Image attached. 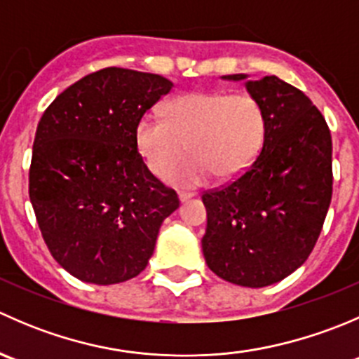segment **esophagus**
I'll list each match as a JSON object with an SVG mask.
<instances>
[{"mask_svg": "<svg viewBox=\"0 0 359 359\" xmlns=\"http://www.w3.org/2000/svg\"><path fill=\"white\" fill-rule=\"evenodd\" d=\"M194 196V194L193 193H184V191H180V193H179V200L180 201H187V200H191V198H193Z\"/></svg>", "mask_w": 359, "mask_h": 359, "instance_id": "1", "label": "esophagus"}]
</instances>
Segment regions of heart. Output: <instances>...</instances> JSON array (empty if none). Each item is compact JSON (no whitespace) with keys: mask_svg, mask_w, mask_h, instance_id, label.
Returning <instances> with one entry per match:
<instances>
[{"mask_svg":"<svg viewBox=\"0 0 359 359\" xmlns=\"http://www.w3.org/2000/svg\"><path fill=\"white\" fill-rule=\"evenodd\" d=\"M267 118L262 102L247 92H191L166 106L165 118L144 114L135 146L151 173L163 177L187 147L194 153L166 174L173 186L196 187L219 175L245 173L262 151Z\"/></svg>","mask_w":359,"mask_h":359,"instance_id":"b5f03b06","label":"heart"}]
</instances>
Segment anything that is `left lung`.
<instances>
[{"mask_svg": "<svg viewBox=\"0 0 359 359\" xmlns=\"http://www.w3.org/2000/svg\"><path fill=\"white\" fill-rule=\"evenodd\" d=\"M245 86L266 109V140L247 172L203 193L201 248L219 278L262 288L302 266L320 238L334 184L332 135L309 97L278 76Z\"/></svg>", "mask_w": 359, "mask_h": 359, "instance_id": "obj_1", "label": "left lung"}]
</instances>
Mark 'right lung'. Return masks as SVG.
Listing matches in <instances>:
<instances>
[{
  "mask_svg": "<svg viewBox=\"0 0 359 359\" xmlns=\"http://www.w3.org/2000/svg\"><path fill=\"white\" fill-rule=\"evenodd\" d=\"M172 86L106 67L64 90L39 119L29 198L50 253L78 280L114 285L142 273L163 220L179 208L135 146L137 121Z\"/></svg>",
  "mask_w": 359,
  "mask_h": 359,
  "instance_id": "obj_1",
  "label": "right lung"
}]
</instances>
